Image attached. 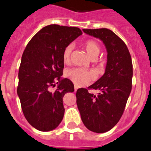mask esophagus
Returning a JSON list of instances; mask_svg holds the SVG:
<instances>
[{
    "mask_svg": "<svg viewBox=\"0 0 151 151\" xmlns=\"http://www.w3.org/2000/svg\"><path fill=\"white\" fill-rule=\"evenodd\" d=\"M77 88H78V86H76V85H74V91H77Z\"/></svg>",
    "mask_w": 151,
    "mask_h": 151,
    "instance_id": "34e87169",
    "label": "esophagus"
}]
</instances>
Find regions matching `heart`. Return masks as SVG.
Instances as JSON below:
<instances>
[{"label": "heart", "instance_id": "b5f03b06", "mask_svg": "<svg viewBox=\"0 0 151 151\" xmlns=\"http://www.w3.org/2000/svg\"><path fill=\"white\" fill-rule=\"evenodd\" d=\"M83 47L88 56L91 59L97 58L99 55L101 49H100L98 44L95 41H86L84 43ZM73 47H74L73 45H68L63 50V62L65 64H68L71 61V54ZM65 76L77 86L87 85L95 78V75L91 71L85 68H81L68 69L65 71Z\"/></svg>", "mask_w": 151, "mask_h": 151}]
</instances>
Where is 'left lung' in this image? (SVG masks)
Returning a JSON list of instances; mask_svg holds the SVG:
<instances>
[{"instance_id": "1", "label": "left lung", "mask_w": 151, "mask_h": 151, "mask_svg": "<svg viewBox=\"0 0 151 151\" xmlns=\"http://www.w3.org/2000/svg\"><path fill=\"white\" fill-rule=\"evenodd\" d=\"M83 31L102 41L107 51V63L104 75L89 86L101 92L95 95L86 88H78L77 108L87 129L94 133H106L123 115L132 89L133 63L125 43L112 30L101 28Z\"/></svg>"}]
</instances>
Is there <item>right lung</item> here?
<instances>
[{
	"label": "right lung",
	"instance_id": "add662e5",
	"mask_svg": "<svg viewBox=\"0 0 151 151\" xmlns=\"http://www.w3.org/2000/svg\"><path fill=\"white\" fill-rule=\"evenodd\" d=\"M82 34L75 27L47 25L31 39L22 54L17 93L27 121L38 130H53L63 120V96L74 91L71 80L62 77L63 53Z\"/></svg>",
	"mask_w": 151,
	"mask_h": 151
}]
</instances>
